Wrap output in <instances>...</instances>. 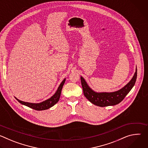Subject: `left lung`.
Segmentation results:
<instances>
[{
    "label": "left lung",
    "instance_id": "8db88e82",
    "mask_svg": "<svg viewBox=\"0 0 148 148\" xmlns=\"http://www.w3.org/2000/svg\"><path fill=\"white\" fill-rule=\"evenodd\" d=\"M137 77V69L132 79L122 89L113 92H95L88 86L86 81L81 77L83 92L91 103L101 107L115 105L121 102L134 86Z\"/></svg>",
    "mask_w": 148,
    "mask_h": 148
}]
</instances>
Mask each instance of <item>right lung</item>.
<instances>
[{
  "label": "right lung",
  "mask_w": 148,
  "mask_h": 148,
  "mask_svg": "<svg viewBox=\"0 0 148 148\" xmlns=\"http://www.w3.org/2000/svg\"><path fill=\"white\" fill-rule=\"evenodd\" d=\"M66 79H64L63 80L61 83L60 84V85L59 86L56 92L49 99L40 102V103H29V102H23L20 100H18V99H17L16 98H15L20 103H22L23 105H26V106L31 108L33 110H37V111H42V110H47L50 108H51V107H53V105H54L59 100V98L60 97V95H61V90L62 88L63 87V85L65 82Z\"/></svg>",
  "instance_id": "1"
}]
</instances>
